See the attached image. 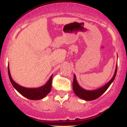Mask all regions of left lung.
Here are the masks:
<instances>
[{
  "label": "left lung",
  "mask_w": 127,
  "mask_h": 127,
  "mask_svg": "<svg viewBox=\"0 0 127 127\" xmlns=\"http://www.w3.org/2000/svg\"><path fill=\"white\" fill-rule=\"evenodd\" d=\"M117 65H118L116 64L115 73L111 79L108 82L106 83L104 86L96 89V90H87L82 88L77 82L76 76L74 74L73 81V90L75 94L80 98L84 100H87V101H91V100H94L95 99L98 98L107 90L110 84L114 81L115 77H116V72H117Z\"/></svg>",
  "instance_id": "1"
}]
</instances>
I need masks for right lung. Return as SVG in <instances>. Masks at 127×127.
Wrapping results in <instances>:
<instances>
[{
  "label": "right lung",
  "mask_w": 127,
  "mask_h": 127,
  "mask_svg": "<svg viewBox=\"0 0 127 127\" xmlns=\"http://www.w3.org/2000/svg\"><path fill=\"white\" fill-rule=\"evenodd\" d=\"M8 69L9 78L10 81H11L12 86L20 94L25 97L26 98L33 100H40V99L44 98L45 96L50 93L51 90L52 78L53 75H51L47 82L42 87H38V88H26V87L18 85L12 79L11 73H10L9 64Z\"/></svg>",
  "instance_id": "1"
}]
</instances>
